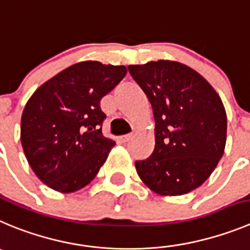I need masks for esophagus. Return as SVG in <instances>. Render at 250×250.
Returning a JSON list of instances; mask_svg holds the SVG:
<instances>
[{"label": "esophagus", "mask_w": 250, "mask_h": 250, "mask_svg": "<svg viewBox=\"0 0 250 250\" xmlns=\"http://www.w3.org/2000/svg\"><path fill=\"white\" fill-rule=\"evenodd\" d=\"M133 134L132 133H130V134H125V136H123V137H121V141L123 142V143H127V142H129V141H132L133 139Z\"/></svg>", "instance_id": "1"}]
</instances>
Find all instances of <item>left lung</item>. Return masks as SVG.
Returning a JSON list of instances; mask_svg holds the SVG:
<instances>
[{
  "mask_svg": "<svg viewBox=\"0 0 250 250\" xmlns=\"http://www.w3.org/2000/svg\"><path fill=\"white\" fill-rule=\"evenodd\" d=\"M129 74L151 104L155 146L137 160L139 178L154 192L184 195L201 186L222 158L226 109L199 72L169 60L129 65Z\"/></svg>",
  "mask_w": 250,
  "mask_h": 250,
  "instance_id": "left-lung-1",
  "label": "left lung"
}]
</instances>
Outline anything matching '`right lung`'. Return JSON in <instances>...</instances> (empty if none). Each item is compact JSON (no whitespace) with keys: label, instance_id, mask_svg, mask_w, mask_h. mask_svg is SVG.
Wrapping results in <instances>:
<instances>
[{"label":"right lung","instance_id":"obj_1","mask_svg":"<svg viewBox=\"0 0 250 250\" xmlns=\"http://www.w3.org/2000/svg\"><path fill=\"white\" fill-rule=\"evenodd\" d=\"M127 74L125 66L83 62L44 83L25 104L21 142L45 185L74 192L95 179L114 142L104 138L100 101Z\"/></svg>","mask_w":250,"mask_h":250}]
</instances>
